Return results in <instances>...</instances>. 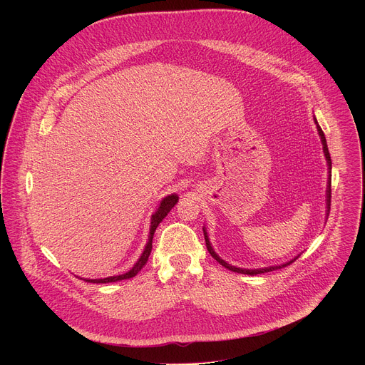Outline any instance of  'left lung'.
Instances as JSON below:
<instances>
[{"instance_id": "obj_1", "label": "left lung", "mask_w": 365, "mask_h": 365, "mask_svg": "<svg viewBox=\"0 0 365 365\" xmlns=\"http://www.w3.org/2000/svg\"><path fill=\"white\" fill-rule=\"evenodd\" d=\"M317 121V120H315ZM318 124V123H317ZM318 131H319V135H321V140H322V144H324V151H325V155H327V160H328V166H329V170H331V166H332V162H331V154H329V150H328V145H327V140H325V134H324V131H322V128L318 125ZM331 173V172H329ZM327 206H328V214H329V210H331V175H329V180H328V190H327ZM203 235H205V242H206V248H207V251H210V254L217 259V262L220 263V264H222L225 269H228V270H231V272H235V273H242V274H250V276H255V274H262V273H267V272H273V270H277V269H283V267H286V266H289V264H292L293 262H296V258L297 257H294L292 262H289V263H286V264H282V266H274V267H267V269H254V270H247V269H238V267H234V266H231V264H228V263H225L222 258H220L218 257V254L212 250V247H211V242H210V240H207V235H206V231L203 230Z\"/></svg>"}]
</instances>
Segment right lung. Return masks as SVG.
<instances>
[{
	"instance_id": "obj_1",
	"label": "right lung",
	"mask_w": 365,
	"mask_h": 365,
	"mask_svg": "<svg viewBox=\"0 0 365 365\" xmlns=\"http://www.w3.org/2000/svg\"><path fill=\"white\" fill-rule=\"evenodd\" d=\"M178 200H179L178 195H170V196L165 197V199L160 202L159 210L151 215V225H150L148 242L145 244V248H144L141 257L138 258V262L134 264V267H133L130 272H127L125 274H120V276H113V277H107V279H98V280H85V282H88V283H113V282H118V280H125V279L134 277V276L145 266V263H147L148 255H150V252H151V247H153V235H154L155 228L159 227V224L163 221V218H166V215L172 211V207L178 203Z\"/></svg>"
}]
</instances>
